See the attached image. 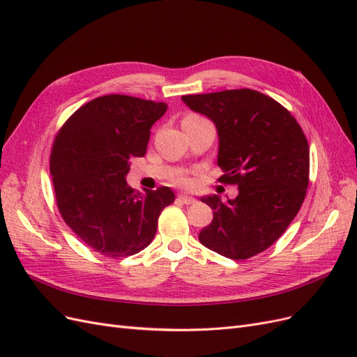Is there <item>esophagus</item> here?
Masks as SVG:
<instances>
[{
	"instance_id": "esophagus-1",
	"label": "esophagus",
	"mask_w": 357,
	"mask_h": 357,
	"mask_svg": "<svg viewBox=\"0 0 357 357\" xmlns=\"http://www.w3.org/2000/svg\"><path fill=\"white\" fill-rule=\"evenodd\" d=\"M177 199L180 201V202H183V204H186V205H189V204H193L195 202L197 199L193 198V197H189V195H185V193H180V195L177 197Z\"/></svg>"
}]
</instances>
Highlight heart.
<instances>
[{
	"label": "heart",
	"instance_id": "1",
	"mask_svg": "<svg viewBox=\"0 0 357 357\" xmlns=\"http://www.w3.org/2000/svg\"><path fill=\"white\" fill-rule=\"evenodd\" d=\"M174 181L178 183V185H181V186H188V185H190V177L186 176V174H178L174 178Z\"/></svg>",
	"mask_w": 357,
	"mask_h": 357
}]
</instances>
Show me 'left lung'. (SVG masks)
<instances>
[{
  "instance_id": "8db88e82",
  "label": "left lung",
  "mask_w": 357,
  "mask_h": 357,
  "mask_svg": "<svg viewBox=\"0 0 357 357\" xmlns=\"http://www.w3.org/2000/svg\"><path fill=\"white\" fill-rule=\"evenodd\" d=\"M193 112L218 128L219 181L238 186L222 202L204 197L213 222L199 232L202 245L241 261L273 245L295 219L307 195L310 147L304 131L284 107L253 89L185 95Z\"/></svg>"
}]
</instances>
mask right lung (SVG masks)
<instances>
[{
    "label": "right lung",
    "mask_w": 357,
    "mask_h": 357,
    "mask_svg": "<svg viewBox=\"0 0 357 357\" xmlns=\"http://www.w3.org/2000/svg\"><path fill=\"white\" fill-rule=\"evenodd\" d=\"M165 102L129 95L98 96L61 126L50 153L58 210L79 238L105 257L132 256L155 238L158 219L174 192L134 190L125 176L146 155L150 128Z\"/></svg>",
    "instance_id": "1"
}]
</instances>
